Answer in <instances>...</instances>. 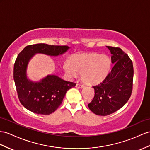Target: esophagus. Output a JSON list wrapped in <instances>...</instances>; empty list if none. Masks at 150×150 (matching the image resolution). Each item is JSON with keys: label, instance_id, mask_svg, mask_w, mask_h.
I'll return each mask as SVG.
<instances>
[{"label": "esophagus", "instance_id": "34e87169", "mask_svg": "<svg viewBox=\"0 0 150 150\" xmlns=\"http://www.w3.org/2000/svg\"><path fill=\"white\" fill-rule=\"evenodd\" d=\"M83 87H84V86L83 85V84L79 83H77L76 84V87H77V88H83Z\"/></svg>", "mask_w": 150, "mask_h": 150}]
</instances>
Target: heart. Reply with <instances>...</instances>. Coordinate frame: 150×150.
<instances>
[{
  "instance_id": "b5f03b06",
  "label": "heart",
  "mask_w": 150,
  "mask_h": 150,
  "mask_svg": "<svg viewBox=\"0 0 150 150\" xmlns=\"http://www.w3.org/2000/svg\"><path fill=\"white\" fill-rule=\"evenodd\" d=\"M110 60L108 57L98 54H79L67 59L63 67L70 76L81 74L82 79L88 83L100 82L110 70Z\"/></svg>"
}]
</instances>
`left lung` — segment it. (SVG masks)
I'll use <instances>...</instances> for the list:
<instances>
[{
	"label": "left lung",
	"instance_id": "1",
	"mask_svg": "<svg viewBox=\"0 0 150 150\" xmlns=\"http://www.w3.org/2000/svg\"><path fill=\"white\" fill-rule=\"evenodd\" d=\"M112 54L113 67L100 83L93 86L94 97L88 104L96 115L106 116L120 109L132 94V61L120 47L107 46Z\"/></svg>",
	"mask_w": 150,
	"mask_h": 150
}]
</instances>
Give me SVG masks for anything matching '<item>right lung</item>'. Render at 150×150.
<instances>
[{
	"label": "right lung",
	"instance_id": "add662e5",
	"mask_svg": "<svg viewBox=\"0 0 150 150\" xmlns=\"http://www.w3.org/2000/svg\"><path fill=\"white\" fill-rule=\"evenodd\" d=\"M68 48L67 45L37 44L27 45L19 53L14 65L13 77L19 100L25 108L37 114H51L60 106L67 92L76 86V83L56 75H48L37 83L30 81L26 75L27 64L35 54L58 56Z\"/></svg>",
	"mask_w": 150,
	"mask_h": 150
}]
</instances>
